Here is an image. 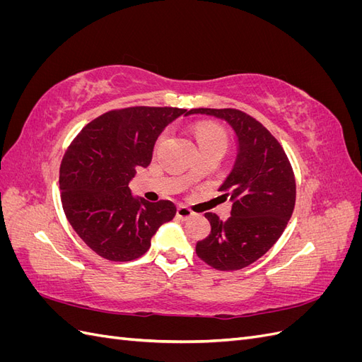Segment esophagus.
Wrapping results in <instances>:
<instances>
[{"label":"esophagus","instance_id":"34e87169","mask_svg":"<svg viewBox=\"0 0 362 362\" xmlns=\"http://www.w3.org/2000/svg\"><path fill=\"white\" fill-rule=\"evenodd\" d=\"M194 213L190 210V208L184 206V205H180L178 210H177V216L181 218V221H187V218H190Z\"/></svg>","mask_w":362,"mask_h":362}]
</instances>
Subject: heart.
I'll return each instance as SVG.
<instances>
[{
    "mask_svg": "<svg viewBox=\"0 0 362 362\" xmlns=\"http://www.w3.org/2000/svg\"><path fill=\"white\" fill-rule=\"evenodd\" d=\"M193 133L196 140H198L199 151H205L210 148H222L225 151L228 144V136L225 133V129L218 125L211 122H198L193 128ZM164 139H166V134H161L158 141H163ZM196 173H198V170H196V168H192L187 172V178H194Z\"/></svg>",
    "mask_w": 362,
    "mask_h": 362,
    "instance_id": "1",
    "label": "heart"
}]
</instances>
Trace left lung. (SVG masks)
<instances>
[{
	"instance_id": "obj_1",
	"label": "left lung",
	"mask_w": 362,
	"mask_h": 362,
	"mask_svg": "<svg viewBox=\"0 0 362 362\" xmlns=\"http://www.w3.org/2000/svg\"><path fill=\"white\" fill-rule=\"evenodd\" d=\"M189 115L222 119L237 137V158L221 185L233 201L231 217L205 213L211 233L196 254L217 270H238L278 242L294 210L296 181L279 141L257 119L235 108H193Z\"/></svg>"
}]
</instances>
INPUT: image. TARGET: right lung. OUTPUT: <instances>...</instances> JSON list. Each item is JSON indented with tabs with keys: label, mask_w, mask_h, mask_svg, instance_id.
Listing matches in <instances>:
<instances>
[{
	"label": "right lung",
	"mask_w": 362,
	"mask_h": 362,
	"mask_svg": "<svg viewBox=\"0 0 362 362\" xmlns=\"http://www.w3.org/2000/svg\"><path fill=\"white\" fill-rule=\"evenodd\" d=\"M184 108L128 107L87 124L74 139L60 166L62 205L74 231L98 255L131 261L151 246L157 229L170 222V201L148 202L128 187L137 168H148L152 151Z\"/></svg>",
	"instance_id": "add662e5"
}]
</instances>
